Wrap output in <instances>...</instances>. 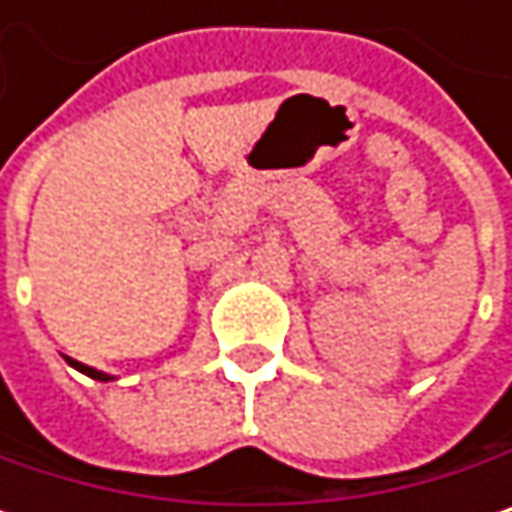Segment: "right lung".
<instances>
[{
  "label": "right lung",
  "instance_id": "right-lung-1",
  "mask_svg": "<svg viewBox=\"0 0 512 512\" xmlns=\"http://www.w3.org/2000/svg\"><path fill=\"white\" fill-rule=\"evenodd\" d=\"M64 359H67L76 371H82V374H88V377H94V380H102V383H105V380H114L111 374H102V371H96V368L85 365V362H76V359H70V356H64Z\"/></svg>",
  "mask_w": 512,
  "mask_h": 512
}]
</instances>
